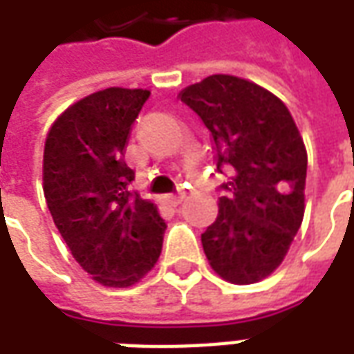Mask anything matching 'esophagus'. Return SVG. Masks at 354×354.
Returning a JSON list of instances; mask_svg holds the SVG:
<instances>
[{"instance_id":"obj_1","label":"esophagus","mask_w":354,"mask_h":354,"mask_svg":"<svg viewBox=\"0 0 354 354\" xmlns=\"http://www.w3.org/2000/svg\"><path fill=\"white\" fill-rule=\"evenodd\" d=\"M184 201V193L178 192V193H170L169 195V203L172 205V207H178L180 203Z\"/></svg>"}]
</instances>
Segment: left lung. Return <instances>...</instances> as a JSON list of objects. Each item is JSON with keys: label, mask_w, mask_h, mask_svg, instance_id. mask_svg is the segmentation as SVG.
<instances>
[{"label": "left lung", "mask_w": 354, "mask_h": 354, "mask_svg": "<svg viewBox=\"0 0 354 354\" xmlns=\"http://www.w3.org/2000/svg\"><path fill=\"white\" fill-rule=\"evenodd\" d=\"M180 100L212 134L216 170H233L218 218L201 235L208 263L233 284L261 281L281 266L304 220V138L281 98L235 75H210Z\"/></svg>", "instance_id": "left-lung-1"}]
</instances>
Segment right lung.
Returning <instances> with one entry per match:
<instances>
[{"label": "right lung", "mask_w": 354, "mask_h": 354, "mask_svg": "<svg viewBox=\"0 0 354 354\" xmlns=\"http://www.w3.org/2000/svg\"><path fill=\"white\" fill-rule=\"evenodd\" d=\"M146 88L109 87L72 104L50 127L43 193L70 252L94 281L127 288L159 260L167 223L157 205L129 192L124 162Z\"/></svg>", "instance_id": "add662e5"}]
</instances>
